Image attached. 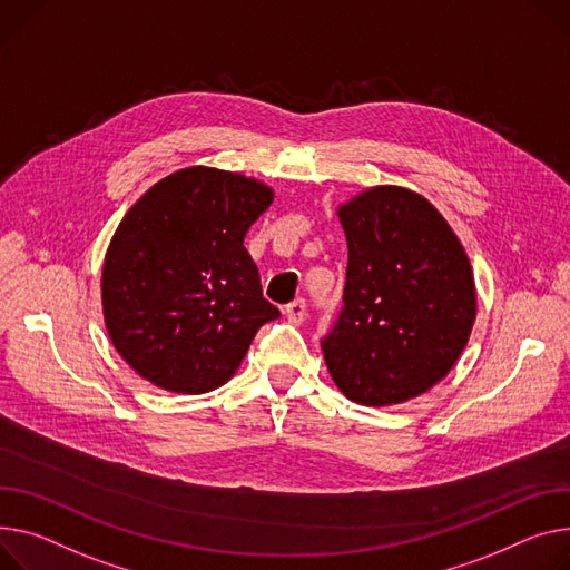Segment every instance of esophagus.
I'll list each match as a JSON object with an SVG mask.
<instances>
[{
  "label": "esophagus",
  "instance_id": "obj_1",
  "mask_svg": "<svg viewBox=\"0 0 570 570\" xmlns=\"http://www.w3.org/2000/svg\"><path fill=\"white\" fill-rule=\"evenodd\" d=\"M284 314H286V318L293 323V325H299L302 321L307 318V305H305V299H295V302H291V305L284 309Z\"/></svg>",
  "mask_w": 570,
  "mask_h": 570
}]
</instances>
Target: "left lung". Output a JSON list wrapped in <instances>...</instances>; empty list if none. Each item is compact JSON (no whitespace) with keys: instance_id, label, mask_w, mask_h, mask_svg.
Masks as SVG:
<instances>
[{"instance_id":"obj_1","label":"left lung","mask_w":570,"mask_h":570,"mask_svg":"<svg viewBox=\"0 0 570 570\" xmlns=\"http://www.w3.org/2000/svg\"><path fill=\"white\" fill-rule=\"evenodd\" d=\"M348 243L344 312L323 357L346 399L385 407L422 396L463 355L476 321L470 256L442 213L401 185L336 206Z\"/></svg>"}]
</instances>
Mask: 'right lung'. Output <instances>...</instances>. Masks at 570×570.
Here are the masks:
<instances>
[{
	"label": "right lung",
	"mask_w": 570,
	"mask_h": 570,
	"mask_svg": "<svg viewBox=\"0 0 570 570\" xmlns=\"http://www.w3.org/2000/svg\"><path fill=\"white\" fill-rule=\"evenodd\" d=\"M275 189L238 171L185 167L128 208L100 277L114 348L158 390L229 383L258 327L279 316L243 240Z\"/></svg>",
	"instance_id": "right-lung-1"
}]
</instances>
